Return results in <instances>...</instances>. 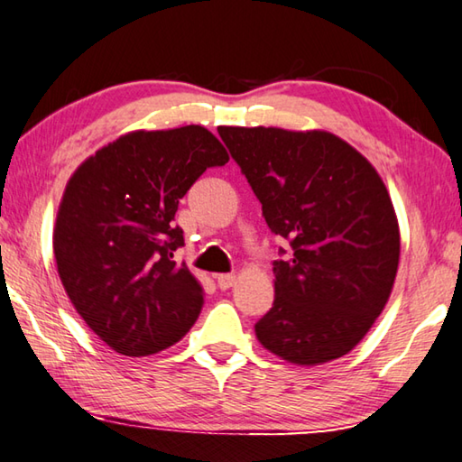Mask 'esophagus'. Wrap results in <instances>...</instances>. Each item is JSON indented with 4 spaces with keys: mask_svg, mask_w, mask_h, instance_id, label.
Instances as JSON below:
<instances>
[{
    "mask_svg": "<svg viewBox=\"0 0 462 462\" xmlns=\"http://www.w3.org/2000/svg\"><path fill=\"white\" fill-rule=\"evenodd\" d=\"M234 281H236V276H234V274H216L217 289H222V291L230 289L232 284H234Z\"/></svg>",
    "mask_w": 462,
    "mask_h": 462,
    "instance_id": "esophagus-1",
    "label": "esophagus"
}]
</instances>
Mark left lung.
I'll use <instances>...</instances> for the list:
<instances>
[{
    "label": "left lung",
    "instance_id": "obj_1",
    "mask_svg": "<svg viewBox=\"0 0 462 462\" xmlns=\"http://www.w3.org/2000/svg\"><path fill=\"white\" fill-rule=\"evenodd\" d=\"M273 234L274 303L254 325L274 356L317 365L349 354L396 279L400 230L367 159L327 131L217 127Z\"/></svg>",
    "mask_w": 462,
    "mask_h": 462
}]
</instances>
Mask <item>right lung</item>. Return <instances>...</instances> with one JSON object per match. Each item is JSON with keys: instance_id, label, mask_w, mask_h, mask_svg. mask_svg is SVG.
I'll return each mask as SVG.
<instances>
[{"instance_id": "obj_1", "label": "right lung", "mask_w": 462, "mask_h": 462, "mask_svg": "<svg viewBox=\"0 0 462 462\" xmlns=\"http://www.w3.org/2000/svg\"><path fill=\"white\" fill-rule=\"evenodd\" d=\"M228 163L212 133L188 125L123 135L82 163L54 228L58 274L79 315L123 356L157 354L186 335L204 289L173 253L180 199L208 167Z\"/></svg>"}]
</instances>
